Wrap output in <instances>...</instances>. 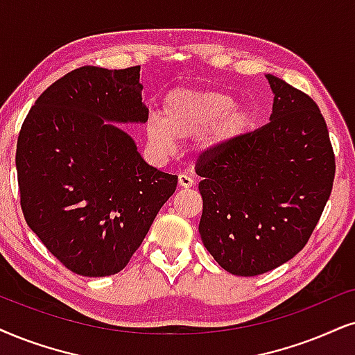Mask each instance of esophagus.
<instances>
[{
    "mask_svg": "<svg viewBox=\"0 0 355 355\" xmlns=\"http://www.w3.org/2000/svg\"><path fill=\"white\" fill-rule=\"evenodd\" d=\"M193 185H195V182H193L188 175H180V177H178V187L180 188H191Z\"/></svg>",
    "mask_w": 355,
    "mask_h": 355,
    "instance_id": "1",
    "label": "esophagus"
}]
</instances>
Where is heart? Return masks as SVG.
I'll use <instances>...</instances> for the list:
<instances>
[{"label":"heart","instance_id":"1","mask_svg":"<svg viewBox=\"0 0 355 355\" xmlns=\"http://www.w3.org/2000/svg\"><path fill=\"white\" fill-rule=\"evenodd\" d=\"M234 105V98L216 89H172L164 100L162 116L154 114L147 121V139L157 150L172 152L178 141L198 135L195 147L200 155H219L236 146L252 125L248 107Z\"/></svg>","mask_w":355,"mask_h":355}]
</instances>
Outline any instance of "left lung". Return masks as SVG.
Returning a JSON list of instances; mask_svg holds the SVG:
<instances>
[{"label": "left lung", "instance_id": "1", "mask_svg": "<svg viewBox=\"0 0 355 355\" xmlns=\"http://www.w3.org/2000/svg\"><path fill=\"white\" fill-rule=\"evenodd\" d=\"M270 123L200 160V236L224 270L254 277L293 259L320 221L334 182L326 121L306 93L266 75Z\"/></svg>", "mask_w": 355, "mask_h": 355}]
</instances>
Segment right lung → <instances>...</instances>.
I'll list each match as a JSON object with an SVG mask.
<instances>
[{"label": "right lung", "instance_id": "right-lung-1", "mask_svg": "<svg viewBox=\"0 0 355 355\" xmlns=\"http://www.w3.org/2000/svg\"><path fill=\"white\" fill-rule=\"evenodd\" d=\"M139 77L141 67L70 71L35 100L17 137L26 223L78 275L123 270L177 188L118 125L149 118Z\"/></svg>", "mask_w": 355, "mask_h": 355}]
</instances>
